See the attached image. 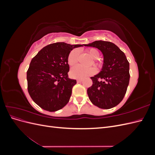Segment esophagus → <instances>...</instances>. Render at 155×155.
Here are the masks:
<instances>
[{
	"instance_id": "esophagus-1",
	"label": "esophagus",
	"mask_w": 155,
	"mask_h": 155,
	"mask_svg": "<svg viewBox=\"0 0 155 155\" xmlns=\"http://www.w3.org/2000/svg\"><path fill=\"white\" fill-rule=\"evenodd\" d=\"M82 79H77V82L78 83H81V82H82Z\"/></svg>"
}]
</instances>
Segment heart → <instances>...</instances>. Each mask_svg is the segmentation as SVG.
<instances>
[{
    "instance_id": "heart-1",
    "label": "heart",
    "mask_w": 155,
    "mask_h": 155,
    "mask_svg": "<svg viewBox=\"0 0 155 155\" xmlns=\"http://www.w3.org/2000/svg\"><path fill=\"white\" fill-rule=\"evenodd\" d=\"M87 52L89 55V56L93 59L96 60L99 58L100 53L95 48H89L87 50ZM79 58V51L78 50H73L70 51V53L68 55V63L70 66H73V65L76 64L78 63ZM94 64L96 67L100 68L101 64L100 63H97L94 61ZM96 73V70L94 68H83L79 65L73 67L71 70H70V75L74 78L77 79H84L86 78L88 76H91L92 75Z\"/></svg>"
}]
</instances>
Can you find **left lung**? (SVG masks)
I'll list each match as a JSON object with an SVG mask.
<instances>
[{
  "label": "left lung",
  "instance_id": "1",
  "mask_svg": "<svg viewBox=\"0 0 155 155\" xmlns=\"http://www.w3.org/2000/svg\"><path fill=\"white\" fill-rule=\"evenodd\" d=\"M84 46L96 48L104 55L101 70L91 78L93 84L87 89L89 99L101 109L114 107L123 100L127 89L129 63L123 51L111 42L96 41Z\"/></svg>",
  "mask_w": 155,
  "mask_h": 155
}]
</instances>
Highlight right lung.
<instances>
[{"label":"right lung","instance_id":"obj_1","mask_svg":"<svg viewBox=\"0 0 155 155\" xmlns=\"http://www.w3.org/2000/svg\"><path fill=\"white\" fill-rule=\"evenodd\" d=\"M84 45L61 42L46 46L33 58L27 71L28 91L31 99L50 112L61 109L70 100L76 79L68 78V57Z\"/></svg>","mask_w":155,"mask_h":155}]
</instances>
